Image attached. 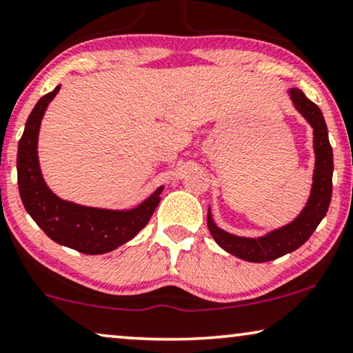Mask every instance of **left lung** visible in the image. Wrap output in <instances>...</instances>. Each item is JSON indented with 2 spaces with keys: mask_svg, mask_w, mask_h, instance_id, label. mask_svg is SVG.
Here are the masks:
<instances>
[{
  "mask_svg": "<svg viewBox=\"0 0 353 353\" xmlns=\"http://www.w3.org/2000/svg\"><path fill=\"white\" fill-rule=\"evenodd\" d=\"M288 94L295 109L313 128V148L316 163L313 172V185H311L310 197H307L305 208L288 225L272 230L264 236H259V238L231 234L228 231L221 230L220 226H216L210 208L207 213L210 234L216 241L218 246L225 249L226 252L233 254V256L248 262H269L285 256V254L296 251L298 248L303 246L310 239L313 231L318 228L321 220L327 213L329 203H331L334 158L324 115L321 112L319 107L307 99L298 88L290 89Z\"/></svg>",
  "mask_w": 353,
  "mask_h": 353,
  "instance_id": "8db88e82",
  "label": "left lung"
}]
</instances>
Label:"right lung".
<instances>
[{
    "mask_svg": "<svg viewBox=\"0 0 353 353\" xmlns=\"http://www.w3.org/2000/svg\"><path fill=\"white\" fill-rule=\"evenodd\" d=\"M60 86L40 97L26 122L17 146V184L26 212L48 238L83 254H105L135 238L148 225L164 185L130 210L79 205L53 194L39 164V132L43 115Z\"/></svg>",
    "mask_w": 353,
    "mask_h": 353,
    "instance_id": "1",
    "label": "right lung"
}]
</instances>
